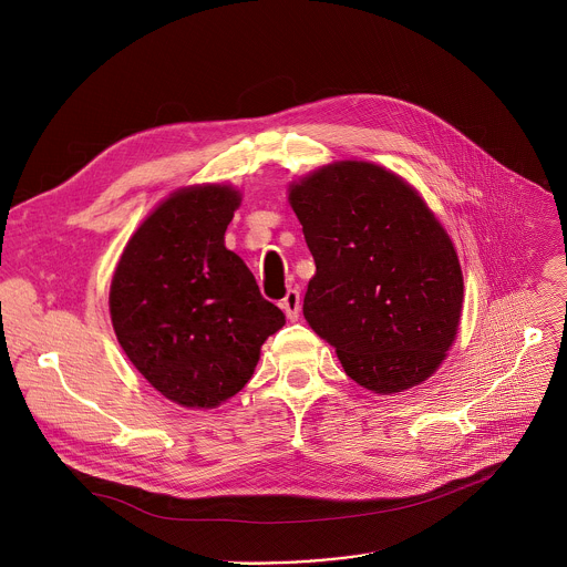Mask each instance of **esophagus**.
Listing matches in <instances>:
<instances>
[{"mask_svg": "<svg viewBox=\"0 0 567 567\" xmlns=\"http://www.w3.org/2000/svg\"><path fill=\"white\" fill-rule=\"evenodd\" d=\"M281 308L286 312V317L290 321H297L299 319V310H301V299H299V292L297 290H288V295L284 297L281 301Z\"/></svg>", "mask_w": 567, "mask_h": 567, "instance_id": "obj_1", "label": "esophagus"}]
</instances>
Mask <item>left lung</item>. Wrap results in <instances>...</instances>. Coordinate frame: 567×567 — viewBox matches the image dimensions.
Returning <instances> with one entry per match:
<instances>
[{
  "label": "left lung",
  "instance_id": "obj_1",
  "mask_svg": "<svg viewBox=\"0 0 567 567\" xmlns=\"http://www.w3.org/2000/svg\"><path fill=\"white\" fill-rule=\"evenodd\" d=\"M317 272L303 317L346 374L378 395L444 363L462 319L455 246L424 197L368 161H337L288 185Z\"/></svg>",
  "mask_w": 567,
  "mask_h": 567
}]
</instances>
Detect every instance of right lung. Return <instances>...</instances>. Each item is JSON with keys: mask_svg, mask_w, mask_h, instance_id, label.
<instances>
[{"mask_svg": "<svg viewBox=\"0 0 567 567\" xmlns=\"http://www.w3.org/2000/svg\"><path fill=\"white\" fill-rule=\"evenodd\" d=\"M241 190L169 193L127 239L110 286L116 339L143 378L187 409H215L252 377L286 323L239 255L224 246Z\"/></svg>", "mask_w": 567, "mask_h": 567, "instance_id": "add662e5", "label": "right lung"}]
</instances>
